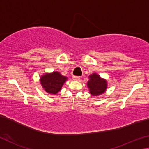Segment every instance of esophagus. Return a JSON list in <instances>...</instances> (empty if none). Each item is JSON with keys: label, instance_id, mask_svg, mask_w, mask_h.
I'll return each mask as SVG.
<instances>
[{"label": "esophagus", "instance_id": "obj_1", "mask_svg": "<svg viewBox=\"0 0 149 149\" xmlns=\"http://www.w3.org/2000/svg\"><path fill=\"white\" fill-rule=\"evenodd\" d=\"M73 79H74V81H79L80 77H79V76H74V77H73Z\"/></svg>", "mask_w": 149, "mask_h": 149}]
</instances>
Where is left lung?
Instances as JSON below:
<instances>
[{"instance_id": "obj_1", "label": "left lung", "mask_w": 149, "mask_h": 149, "mask_svg": "<svg viewBox=\"0 0 149 149\" xmlns=\"http://www.w3.org/2000/svg\"><path fill=\"white\" fill-rule=\"evenodd\" d=\"M89 80L87 82V87L89 89V93L93 96H99L102 95L107 89V81L102 79L96 73L91 74Z\"/></svg>"}]
</instances>
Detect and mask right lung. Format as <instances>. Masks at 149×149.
Listing matches in <instances>:
<instances>
[{
    "instance_id": "obj_1",
    "label": "right lung",
    "mask_w": 149,
    "mask_h": 149,
    "mask_svg": "<svg viewBox=\"0 0 149 149\" xmlns=\"http://www.w3.org/2000/svg\"><path fill=\"white\" fill-rule=\"evenodd\" d=\"M68 77L62 75L60 72L47 73L41 76L40 83L45 91L50 94H57L61 90Z\"/></svg>"
}]
</instances>
